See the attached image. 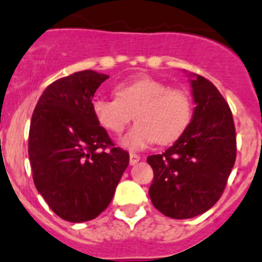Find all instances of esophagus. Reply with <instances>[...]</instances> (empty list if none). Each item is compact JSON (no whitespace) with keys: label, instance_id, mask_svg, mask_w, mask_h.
<instances>
[{"label":"esophagus","instance_id":"esophagus-1","mask_svg":"<svg viewBox=\"0 0 262 262\" xmlns=\"http://www.w3.org/2000/svg\"><path fill=\"white\" fill-rule=\"evenodd\" d=\"M140 159L141 157L136 153H130V156H129V162H130V165H136L137 162H140Z\"/></svg>","mask_w":262,"mask_h":262}]
</instances>
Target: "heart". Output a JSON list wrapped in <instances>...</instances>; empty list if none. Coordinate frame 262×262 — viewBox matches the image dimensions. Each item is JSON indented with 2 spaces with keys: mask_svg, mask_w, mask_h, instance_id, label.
Wrapping results in <instances>:
<instances>
[{
  "mask_svg": "<svg viewBox=\"0 0 262 262\" xmlns=\"http://www.w3.org/2000/svg\"><path fill=\"white\" fill-rule=\"evenodd\" d=\"M115 93L116 99L93 100L92 112L97 122L112 133H121L134 116L137 122L121 140L122 146L128 149H142L154 141L170 144L186 130L192 117L188 92L170 88L153 77L141 76L120 83Z\"/></svg>",
  "mask_w": 262,
  "mask_h": 262,
  "instance_id": "heart-1",
  "label": "heart"
}]
</instances>
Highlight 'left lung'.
Instances as JSON below:
<instances>
[{
  "label": "left lung",
  "mask_w": 262,
  "mask_h": 262,
  "mask_svg": "<svg viewBox=\"0 0 262 262\" xmlns=\"http://www.w3.org/2000/svg\"><path fill=\"white\" fill-rule=\"evenodd\" d=\"M196 104L186 130L162 154L147 157L154 171L151 203L172 219L206 212L220 199L236 161L233 117L210 80L191 74Z\"/></svg>",
  "instance_id": "left-lung-1"
}]
</instances>
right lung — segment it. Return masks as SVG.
I'll use <instances>...</instances> for the list:
<instances>
[{
  "instance_id": "right-lung-1",
  "label": "right lung",
  "mask_w": 262,
  "mask_h": 262,
  "mask_svg": "<svg viewBox=\"0 0 262 262\" xmlns=\"http://www.w3.org/2000/svg\"><path fill=\"white\" fill-rule=\"evenodd\" d=\"M108 75L75 72L50 84L38 100L29 133L36 190L54 212L88 222L109 206L129 165L92 112V97Z\"/></svg>"
}]
</instances>
